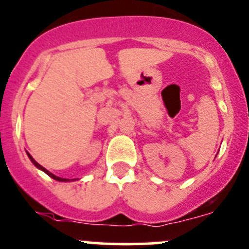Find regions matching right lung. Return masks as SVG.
Masks as SVG:
<instances>
[{
	"mask_svg": "<svg viewBox=\"0 0 249 249\" xmlns=\"http://www.w3.org/2000/svg\"><path fill=\"white\" fill-rule=\"evenodd\" d=\"M26 153H27V151H26ZM27 155H28V158H30L31 161H32V163L35 164V166L36 167V168H38V169H40V171H43L44 173H46V174H48L49 177H51L52 179L57 180V181H62V182H70V181H76V180H77V179H65V178H59V177H57V175L52 174L51 172H49L48 169H46V168H44L43 166H40V164H39L38 162H36V160L33 159L32 156H31V154H30V153H27Z\"/></svg>",
	"mask_w": 249,
	"mask_h": 249,
	"instance_id": "1",
	"label": "right lung"
}]
</instances>
